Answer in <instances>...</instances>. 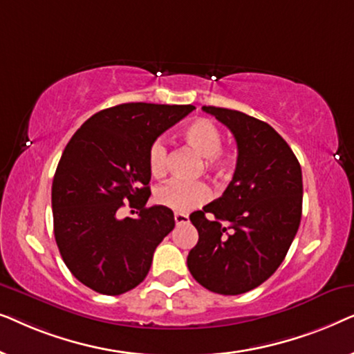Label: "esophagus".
Listing matches in <instances>:
<instances>
[{"label": "esophagus", "mask_w": 354, "mask_h": 354, "mask_svg": "<svg viewBox=\"0 0 354 354\" xmlns=\"http://www.w3.org/2000/svg\"><path fill=\"white\" fill-rule=\"evenodd\" d=\"M174 219H176L177 225H180V224H187V222L190 221V217H188V214H183V212H176V214H174Z\"/></svg>", "instance_id": "obj_1"}]
</instances>
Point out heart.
Segmentation results:
<instances>
[{"label":"heart","instance_id":"1","mask_svg":"<svg viewBox=\"0 0 354 354\" xmlns=\"http://www.w3.org/2000/svg\"><path fill=\"white\" fill-rule=\"evenodd\" d=\"M182 138L188 147L203 158L205 169L214 176H222L229 171L234 158L222 148V132L214 120L198 118L182 129ZM148 167L154 177L162 176L167 167V145L164 138H156L148 148ZM209 198V190L205 183H187L171 180L164 183L154 193L158 205L176 212H187L200 206Z\"/></svg>","mask_w":354,"mask_h":354}]
</instances>
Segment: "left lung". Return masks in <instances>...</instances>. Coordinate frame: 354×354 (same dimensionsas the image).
I'll use <instances>...</instances> for the list:
<instances>
[{
    "instance_id": "obj_1",
    "label": "left lung",
    "mask_w": 354,
    "mask_h": 354,
    "mask_svg": "<svg viewBox=\"0 0 354 354\" xmlns=\"http://www.w3.org/2000/svg\"><path fill=\"white\" fill-rule=\"evenodd\" d=\"M203 111L234 133L239 156L222 196L190 214L200 239L187 266L209 292L241 295L266 282L287 256L301 221V166L269 124L234 109Z\"/></svg>"
}]
</instances>
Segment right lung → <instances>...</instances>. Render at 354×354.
<instances>
[{
	"label": "right lung",
	"instance_id": "1",
	"mask_svg": "<svg viewBox=\"0 0 354 354\" xmlns=\"http://www.w3.org/2000/svg\"><path fill=\"white\" fill-rule=\"evenodd\" d=\"M193 109L113 106L91 115L62 151L51 188L55 239L72 275L88 288L122 295L147 277L154 250L176 227L169 207H147L148 148ZM125 201L138 218L118 219Z\"/></svg>",
	"mask_w": 354,
	"mask_h": 354
}]
</instances>
